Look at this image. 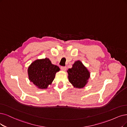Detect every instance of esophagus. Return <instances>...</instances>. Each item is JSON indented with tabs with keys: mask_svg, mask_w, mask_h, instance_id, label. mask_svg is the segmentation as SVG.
Instances as JSON below:
<instances>
[{
	"mask_svg": "<svg viewBox=\"0 0 127 127\" xmlns=\"http://www.w3.org/2000/svg\"><path fill=\"white\" fill-rule=\"evenodd\" d=\"M61 69L63 71H66V66H61Z\"/></svg>",
	"mask_w": 127,
	"mask_h": 127,
	"instance_id": "esophagus-1",
	"label": "esophagus"
}]
</instances>
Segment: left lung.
<instances>
[{
	"mask_svg": "<svg viewBox=\"0 0 127 127\" xmlns=\"http://www.w3.org/2000/svg\"><path fill=\"white\" fill-rule=\"evenodd\" d=\"M67 72L69 82L76 88H83L90 76V72L79 61L75 62L72 68H69Z\"/></svg>",
	"mask_w": 127,
	"mask_h": 127,
	"instance_id": "8db88e82",
	"label": "left lung"
}]
</instances>
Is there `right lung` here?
<instances>
[{
  "label": "right lung",
  "mask_w": 127,
  "mask_h": 127,
  "mask_svg": "<svg viewBox=\"0 0 127 127\" xmlns=\"http://www.w3.org/2000/svg\"><path fill=\"white\" fill-rule=\"evenodd\" d=\"M59 71L58 66L45 58L33 62L28 68V72L31 82L40 89H45L53 81L56 73Z\"/></svg>",
  "instance_id": "add662e5"
}]
</instances>
